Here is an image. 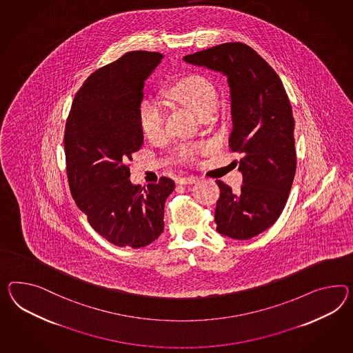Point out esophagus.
Segmentation results:
<instances>
[{"mask_svg": "<svg viewBox=\"0 0 353 353\" xmlns=\"http://www.w3.org/2000/svg\"><path fill=\"white\" fill-rule=\"evenodd\" d=\"M196 181H197L196 176H184V178H181V179L178 181V183L187 185V184H193V183H196Z\"/></svg>", "mask_w": 353, "mask_h": 353, "instance_id": "34e87169", "label": "esophagus"}]
</instances>
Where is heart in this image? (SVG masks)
Masks as SVG:
<instances>
[{
  "label": "heart",
  "instance_id": "obj_1",
  "mask_svg": "<svg viewBox=\"0 0 353 353\" xmlns=\"http://www.w3.org/2000/svg\"><path fill=\"white\" fill-rule=\"evenodd\" d=\"M168 99L193 110L201 118L211 115L216 109L217 92L214 84L199 74H190L176 81L166 92ZM138 121L142 133L151 141L160 139L165 132V111L154 100L142 101L138 111ZM181 156L190 159L196 154L194 150L181 148Z\"/></svg>",
  "mask_w": 353,
  "mask_h": 353
}]
</instances>
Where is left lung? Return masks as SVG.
Here are the masks:
<instances>
[{
    "label": "left lung",
    "mask_w": 353,
    "mask_h": 353,
    "mask_svg": "<svg viewBox=\"0 0 353 353\" xmlns=\"http://www.w3.org/2000/svg\"><path fill=\"white\" fill-rule=\"evenodd\" d=\"M185 63L223 72L232 100L229 147L243 157V184L234 193L216 181L217 233L250 239L281 216L296 174L294 119L281 78L250 46L229 42L184 56Z\"/></svg>",
    "instance_id": "1"
}]
</instances>
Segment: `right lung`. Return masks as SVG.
Returning a JSON list of instances; mask_svg holds the SVG:
<instances>
[{"label": "right lung", "mask_w": 353, "mask_h": 353, "mask_svg": "<svg viewBox=\"0 0 353 353\" xmlns=\"http://www.w3.org/2000/svg\"><path fill=\"white\" fill-rule=\"evenodd\" d=\"M163 54L130 51L84 81L66 120L63 147L72 199L92 228L119 247L141 248L163 232L165 201L174 181L147 187L129 181L128 161L143 133L138 111L145 81Z\"/></svg>", "instance_id": "add662e5"}]
</instances>
